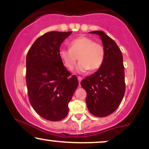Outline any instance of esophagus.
<instances>
[{"mask_svg":"<svg viewBox=\"0 0 149 149\" xmlns=\"http://www.w3.org/2000/svg\"><path fill=\"white\" fill-rule=\"evenodd\" d=\"M78 81H79V84H80V81H81V80H82V78H81V77L78 76Z\"/></svg>","mask_w":149,"mask_h":149,"instance_id":"esophagus-1","label":"esophagus"}]
</instances>
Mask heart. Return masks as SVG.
I'll return each mask as SVG.
<instances>
[{
  "label": "heart",
  "mask_w": 149,
  "mask_h": 149,
  "mask_svg": "<svg viewBox=\"0 0 149 149\" xmlns=\"http://www.w3.org/2000/svg\"><path fill=\"white\" fill-rule=\"evenodd\" d=\"M70 49L61 48L59 56L63 64L68 70H72L77 61H80L76 67L78 73H85L90 69H99L104 60V48L101 44L95 42L93 39L87 36L76 38L70 42Z\"/></svg>",
  "instance_id": "1"
}]
</instances>
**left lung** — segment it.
<instances>
[{
  "label": "left lung",
  "instance_id": "1",
  "mask_svg": "<svg viewBox=\"0 0 149 149\" xmlns=\"http://www.w3.org/2000/svg\"><path fill=\"white\" fill-rule=\"evenodd\" d=\"M100 36L105 55L101 67L82 80L80 85L87 92V107L93 116L105 117L118 109L125 92L123 54L113 39L102 31H90Z\"/></svg>",
  "mask_w": 149,
  "mask_h": 149
}]
</instances>
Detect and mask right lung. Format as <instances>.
<instances>
[{"label": "right lung", "mask_w": 149, "mask_h": 149, "mask_svg": "<svg viewBox=\"0 0 149 149\" xmlns=\"http://www.w3.org/2000/svg\"><path fill=\"white\" fill-rule=\"evenodd\" d=\"M72 31H49L36 39L26 55V82L31 105L40 117L64 119L78 80L59 56L61 44Z\"/></svg>", "instance_id": "right-lung-1"}]
</instances>
